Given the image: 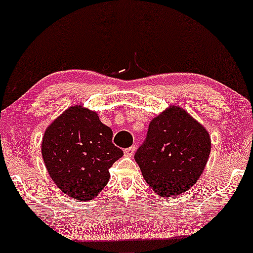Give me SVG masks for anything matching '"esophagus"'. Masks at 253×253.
<instances>
[{
    "label": "esophagus",
    "mask_w": 253,
    "mask_h": 253,
    "mask_svg": "<svg viewBox=\"0 0 253 253\" xmlns=\"http://www.w3.org/2000/svg\"><path fill=\"white\" fill-rule=\"evenodd\" d=\"M134 151H136V146H134V145H132V146L127 147V149H126V150H124V155H126V156H129V157H131V156H133Z\"/></svg>",
    "instance_id": "1"
}]
</instances>
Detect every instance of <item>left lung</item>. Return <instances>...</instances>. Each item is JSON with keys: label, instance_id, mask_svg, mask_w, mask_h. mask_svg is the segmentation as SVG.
Returning a JSON list of instances; mask_svg holds the SVG:
<instances>
[{"label": "left lung", "instance_id": "obj_1", "mask_svg": "<svg viewBox=\"0 0 253 253\" xmlns=\"http://www.w3.org/2000/svg\"><path fill=\"white\" fill-rule=\"evenodd\" d=\"M211 146L205 127L181 108L172 107L151 121L134 159L157 194L179 195L198 181Z\"/></svg>", "mask_w": 253, "mask_h": 253}]
</instances>
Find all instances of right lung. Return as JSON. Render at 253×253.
I'll use <instances>...</instances> for the list:
<instances>
[{
	"instance_id": "add662e5",
	"label": "right lung",
	"mask_w": 253,
	"mask_h": 253,
	"mask_svg": "<svg viewBox=\"0 0 253 253\" xmlns=\"http://www.w3.org/2000/svg\"><path fill=\"white\" fill-rule=\"evenodd\" d=\"M113 130L80 106L61 114L45 131L42 155L48 174L65 194L89 201L109 181V169L123 156Z\"/></svg>"
}]
</instances>
